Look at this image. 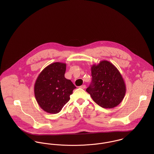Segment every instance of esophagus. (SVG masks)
<instances>
[{"instance_id":"34e87169","label":"esophagus","mask_w":154,"mask_h":154,"mask_svg":"<svg viewBox=\"0 0 154 154\" xmlns=\"http://www.w3.org/2000/svg\"><path fill=\"white\" fill-rule=\"evenodd\" d=\"M79 88H82V89H85V88H86V85H82L80 86Z\"/></svg>"}]
</instances>
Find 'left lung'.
<instances>
[{
    "mask_svg": "<svg viewBox=\"0 0 154 154\" xmlns=\"http://www.w3.org/2000/svg\"><path fill=\"white\" fill-rule=\"evenodd\" d=\"M92 82L86 91L92 100L104 109L117 106L123 100L126 87L124 79L110 62L102 60L91 66Z\"/></svg>",
    "mask_w": 154,
    "mask_h": 154,
    "instance_id": "obj_1",
    "label": "left lung"
}]
</instances>
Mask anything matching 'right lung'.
I'll list each match as a JSON object with an SVG mask.
<instances>
[{
    "label": "right lung",
    "mask_w": 154,
    "mask_h": 154,
    "mask_svg": "<svg viewBox=\"0 0 154 154\" xmlns=\"http://www.w3.org/2000/svg\"><path fill=\"white\" fill-rule=\"evenodd\" d=\"M66 64L54 62L45 67L37 77L34 95L40 107L47 112H59L69 101L76 87L65 77Z\"/></svg>",
    "instance_id": "add662e5"
}]
</instances>
